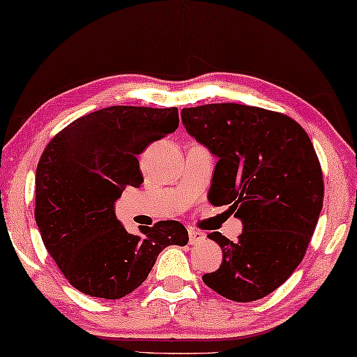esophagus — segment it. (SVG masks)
Wrapping results in <instances>:
<instances>
[{
  "label": "esophagus",
  "mask_w": 357,
  "mask_h": 357,
  "mask_svg": "<svg viewBox=\"0 0 357 357\" xmlns=\"http://www.w3.org/2000/svg\"><path fill=\"white\" fill-rule=\"evenodd\" d=\"M205 240V234L200 230H189V243L190 245H197V243H200Z\"/></svg>",
  "instance_id": "obj_1"
}]
</instances>
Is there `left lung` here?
Wrapping results in <instances>:
<instances>
[{
    "instance_id": "1",
    "label": "left lung",
    "mask_w": 357,
    "mask_h": 357,
    "mask_svg": "<svg viewBox=\"0 0 357 357\" xmlns=\"http://www.w3.org/2000/svg\"><path fill=\"white\" fill-rule=\"evenodd\" d=\"M181 119L218 157L209 203L230 205L243 222L235 243L219 231L208 235L222 250V264L202 280L229 301H259L307 252L324 199L318 155L307 132L281 112L214 103L184 107Z\"/></svg>"
}]
</instances>
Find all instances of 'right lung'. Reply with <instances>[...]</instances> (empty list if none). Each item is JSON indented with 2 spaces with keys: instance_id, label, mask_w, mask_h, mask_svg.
Segmentation results:
<instances>
[{
  "instance_id": "add662e5",
  "label": "right lung",
  "mask_w": 357,
  "mask_h": 357,
  "mask_svg": "<svg viewBox=\"0 0 357 357\" xmlns=\"http://www.w3.org/2000/svg\"><path fill=\"white\" fill-rule=\"evenodd\" d=\"M178 126L176 107L111 106L76 119L49 141L36 168L35 219L44 246L77 291L126 297L167 246L188 245L178 220L132 235L114 213L127 185L143 184L137 155Z\"/></svg>"
}]
</instances>
